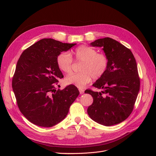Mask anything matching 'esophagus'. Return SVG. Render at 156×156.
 <instances>
[{"mask_svg": "<svg viewBox=\"0 0 156 156\" xmlns=\"http://www.w3.org/2000/svg\"><path fill=\"white\" fill-rule=\"evenodd\" d=\"M79 92H80V94H83L84 93V90L83 89H81V88L79 89Z\"/></svg>", "mask_w": 156, "mask_h": 156, "instance_id": "34e87169", "label": "esophagus"}]
</instances>
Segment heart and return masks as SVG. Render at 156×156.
<instances>
[{
    "instance_id": "heart-1",
    "label": "heart",
    "mask_w": 156,
    "mask_h": 156,
    "mask_svg": "<svg viewBox=\"0 0 156 156\" xmlns=\"http://www.w3.org/2000/svg\"><path fill=\"white\" fill-rule=\"evenodd\" d=\"M74 58L76 62H81L78 73H72L64 79L65 83L72 84L79 88L86 86L93 79L101 77L107 72L108 66V58L103 53L90 47L81 45L75 50ZM56 64L59 69L64 73H69L72 71L73 58L69 52H62L56 58Z\"/></svg>"
}]
</instances>
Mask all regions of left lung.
<instances>
[{
	"instance_id": "1",
	"label": "left lung",
	"mask_w": 156,
	"mask_h": 156,
	"mask_svg": "<svg viewBox=\"0 0 156 156\" xmlns=\"http://www.w3.org/2000/svg\"><path fill=\"white\" fill-rule=\"evenodd\" d=\"M90 45L103 48L108 58V66L105 73L92 84L101 91L87 89L84 92L93 98L88 115L103 126L118 124L131 115L139 92L135 58L130 49L111 37L96 40Z\"/></svg>"
}]
</instances>
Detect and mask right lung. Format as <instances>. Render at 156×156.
<instances>
[{
  "label": "right lung",
  "mask_w": 156,
  "mask_h": 156,
  "mask_svg": "<svg viewBox=\"0 0 156 156\" xmlns=\"http://www.w3.org/2000/svg\"><path fill=\"white\" fill-rule=\"evenodd\" d=\"M75 45L44 38L26 49L19 58L12 88L20 111L32 124L46 127L57 124L79 96L72 84L62 90L55 87L64 77L56 58Z\"/></svg>",
  "instance_id": "obj_1"
}]
</instances>
